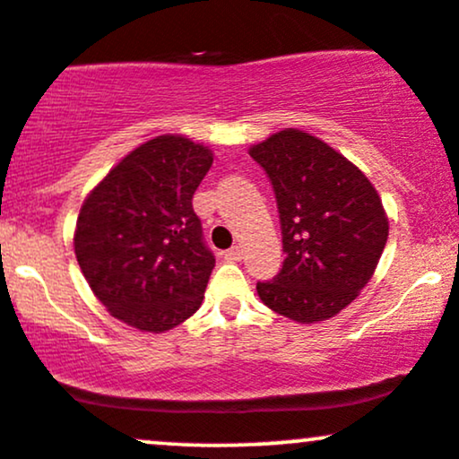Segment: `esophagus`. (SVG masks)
<instances>
[{
    "label": "esophagus",
    "instance_id": "34e87169",
    "mask_svg": "<svg viewBox=\"0 0 459 459\" xmlns=\"http://www.w3.org/2000/svg\"><path fill=\"white\" fill-rule=\"evenodd\" d=\"M225 260H243V249L238 247V245H236V247H231V249H228L225 251Z\"/></svg>",
    "mask_w": 459,
    "mask_h": 459
}]
</instances>
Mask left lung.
<instances>
[{
    "label": "left lung",
    "mask_w": 459,
    "mask_h": 459,
    "mask_svg": "<svg viewBox=\"0 0 459 459\" xmlns=\"http://www.w3.org/2000/svg\"><path fill=\"white\" fill-rule=\"evenodd\" d=\"M273 186L282 269L258 282L264 307L299 324L334 317L374 275L387 243L381 196L326 142L284 129L249 149Z\"/></svg>",
    "instance_id": "1"
}]
</instances>
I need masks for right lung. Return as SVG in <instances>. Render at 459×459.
<instances>
[{
    "label": "right lung",
    "instance_id": "add662e5",
    "mask_svg": "<svg viewBox=\"0 0 459 459\" xmlns=\"http://www.w3.org/2000/svg\"><path fill=\"white\" fill-rule=\"evenodd\" d=\"M212 151L160 135L131 151L87 195L74 231L82 275L116 319L164 333L204 302L214 254L192 196Z\"/></svg>",
    "mask_w": 459,
    "mask_h": 459
}]
</instances>
